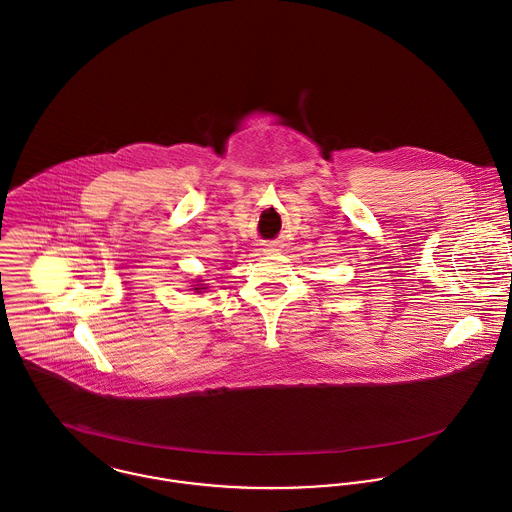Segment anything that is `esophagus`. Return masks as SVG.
<instances>
[{
    "mask_svg": "<svg viewBox=\"0 0 512 512\" xmlns=\"http://www.w3.org/2000/svg\"><path fill=\"white\" fill-rule=\"evenodd\" d=\"M264 250H268V252H270V250H274V248H272V246H268V244H266V248H264Z\"/></svg>",
    "mask_w": 512,
    "mask_h": 512,
    "instance_id": "obj_1",
    "label": "esophagus"
}]
</instances>
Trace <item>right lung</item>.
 <instances>
[{"label": "right lung", "instance_id": "add662e5", "mask_svg": "<svg viewBox=\"0 0 512 512\" xmlns=\"http://www.w3.org/2000/svg\"><path fill=\"white\" fill-rule=\"evenodd\" d=\"M194 290H196V292H200V290H204V288H202V286H198V288H194Z\"/></svg>", "mask_w": 512, "mask_h": 512}]
</instances>
